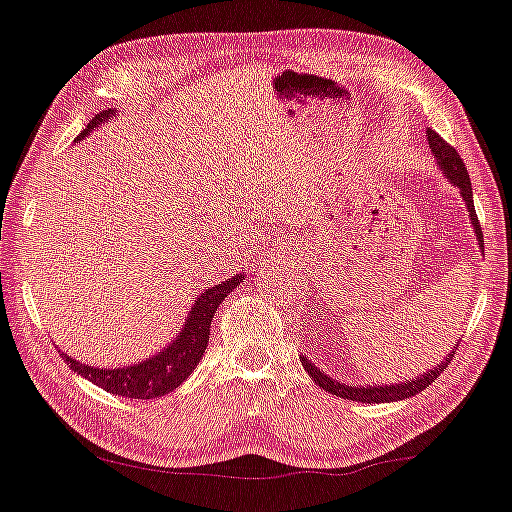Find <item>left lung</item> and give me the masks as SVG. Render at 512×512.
I'll list each match as a JSON object with an SVG mask.
<instances>
[{"instance_id":"obj_1","label":"left lung","mask_w":512,"mask_h":512,"mask_svg":"<svg viewBox=\"0 0 512 512\" xmlns=\"http://www.w3.org/2000/svg\"><path fill=\"white\" fill-rule=\"evenodd\" d=\"M426 137H428V146L433 150V155L437 157V164L442 166L444 175L448 177V182L459 188V195L464 197L466 208H468V215H470V224L475 228V235H477V242L479 248L484 250V233H482V226H479V219L475 213V204H473V186H470V177H468V170L462 162V157L457 155V150L446 144L442 137H439L433 128L426 130ZM455 357V350L446 357V362H442L439 366H435L433 370H428V373L419 375L415 379H410V382H402V384H373V386H346V384H339L335 379H330L328 375H324L322 370H317L313 364L308 362L304 355H299V362L308 370V375L313 377V382L328 390V393H333L337 397H344L350 399V402H364V404H384V402H399V399H406V397H415L417 393H422L426 386H430L435 382V379L444 373V368L450 364V359Z\"/></svg>"}]
</instances>
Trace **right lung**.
<instances>
[{"mask_svg":"<svg viewBox=\"0 0 512 512\" xmlns=\"http://www.w3.org/2000/svg\"><path fill=\"white\" fill-rule=\"evenodd\" d=\"M113 115L115 110H102V113L90 119V124L79 133L77 139H84L97 124L106 122ZM239 282H242V275H235L226 279V282L199 293L193 308L188 310L184 328L179 330L173 344H168L162 353L148 357L144 362L124 368H95L88 364H79L77 359L62 353L64 362L77 375L86 377L88 382H93L95 386L104 388L106 393L113 395L130 399H153L173 393L179 384H184V379H188V375L199 364V359H202L208 346L210 322H213L215 310L233 293Z\"/></svg>","mask_w":512,"mask_h":512,"instance_id":"add662e5","label":"right lung"}]
</instances>
